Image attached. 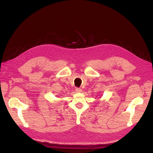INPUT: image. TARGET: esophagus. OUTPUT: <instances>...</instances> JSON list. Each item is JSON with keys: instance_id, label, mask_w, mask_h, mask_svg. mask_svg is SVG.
<instances>
[{"instance_id": "34e87169", "label": "esophagus", "mask_w": 153, "mask_h": 153, "mask_svg": "<svg viewBox=\"0 0 153 153\" xmlns=\"http://www.w3.org/2000/svg\"><path fill=\"white\" fill-rule=\"evenodd\" d=\"M76 91L77 92H82V89H81V88H76Z\"/></svg>"}]
</instances>
